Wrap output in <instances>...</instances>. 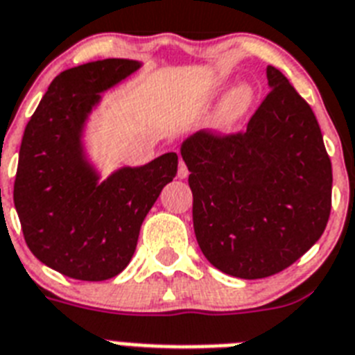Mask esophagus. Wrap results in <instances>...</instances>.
Returning a JSON list of instances; mask_svg holds the SVG:
<instances>
[{"mask_svg":"<svg viewBox=\"0 0 355 355\" xmlns=\"http://www.w3.org/2000/svg\"><path fill=\"white\" fill-rule=\"evenodd\" d=\"M187 175H189L187 166L184 164V160H180V162H178V178H187Z\"/></svg>","mask_w":355,"mask_h":355,"instance_id":"34e87169","label":"esophagus"}]
</instances>
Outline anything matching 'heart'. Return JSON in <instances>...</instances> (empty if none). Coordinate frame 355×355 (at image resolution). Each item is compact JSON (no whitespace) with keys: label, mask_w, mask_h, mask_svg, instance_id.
I'll list each match as a JSON object with an SVG mask.
<instances>
[{"label":"heart","mask_w":355,"mask_h":355,"mask_svg":"<svg viewBox=\"0 0 355 355\" xmlns=\"http://www.w3.org/2000/svg\"><path fill=\"white\" fill-rule=\"evenodd\" d=\"M252 103H254V90L251 85L240 83L233 86L223 95L218 108L214 112V128L220 132H229L249 113Z\"/></svg>","instance_id":"obj_1"}]
</instances>
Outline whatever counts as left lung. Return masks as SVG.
Wrapping results in <instances>:
<instances>
[{
    "label": "left lung",
    "mask_w": 355,
    "mask_h": 355,
    "mask_svg": "<svg viewBox=\"0 0 355 355\" xmlns=\"http://www.w3.org/2000/svg\"><path fill=\"white\" fill-rule=\"evenodd\" d=\"M267 81L245 132H198L180 146L196 242L211 265L243 279L302 258L332 204V164L314 112L278 68L267 67Z\"/></svg>",
    "instance_id": "1"
}]
</instances>
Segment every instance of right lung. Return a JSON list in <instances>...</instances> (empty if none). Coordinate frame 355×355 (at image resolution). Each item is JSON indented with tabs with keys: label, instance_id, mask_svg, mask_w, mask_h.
Instances as JSON below:
<instances>
[{
	"label": "right lung",
	"instance_id": "obj_1",
	"mask_svg": "<svg viewBox=\"0 0 355 355\" xmlns=\"http://www.w3.org/2000/svg\"><path fill=\"white\" fill-rule=\"evenodd\" d=\"M142 62L103 59L61 71L23 133L14 205L32 254L83 282H103L126 269L146 214L177 175V153L101 180L88 159L85 128L101 94Z\"/></svg>",
	"mask_w": 355,
	"mask_h": 355
}]
</instances>
